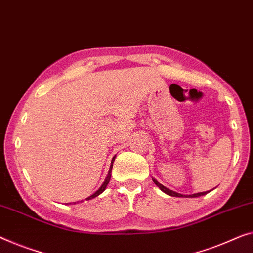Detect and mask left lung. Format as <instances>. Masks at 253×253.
<instances>
[{
	"label": "left lung",
	"instance_id": "1",
	"mask_svg": "<svg viewBox=\"0 0 253 253\" xmlns=\"http://www.w3.org/2000/svg\"><path fill=\"white\" fill-rule=\"evenodd\" d=\"M153 183L156 184V185L160 188L161 191L164 192V193L170 195V197H177V198H198V197H201V195H206L207 193H209V192L211 191H207V192H199V193H194V194H188V195H185V194H180V193H177V192L172 191V190H169V188H167L166 186H164L163 184H160L159 182L156 178H152Z\"/></svg>",
	"mask_w": 253,
	"mask_h": 253
}]
</instances>
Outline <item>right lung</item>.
Segmentation results:
<instances>
[{"label": "right lung", "mask_w": 253, "mask_h": 253, "mask_svg": "<svg viewBox=\"0 0 253 253\" xmlns=\"http://www.w3.org/2000/svg\"><path fill=\"white\" fill-rule=\"evenodd\" d=\"M115 159H116V156H115L114 158H112V160H111V165H110V168H109L108 176H107V178H105V180L103 182L102 185L100 186V188L95 192V193H93L92 195H89L88 198H86V200H92V199H94V198L99 197V195H100L101 193H102V192L105 190V188H107V185L109 184V182H110V178H111V170H112V166H114V161H115ZM78 202H83V200H82V201H77V202H70V203H67V205H76V203H78Z\"/></svg>", "instance_id": "1"}]
</instances>
